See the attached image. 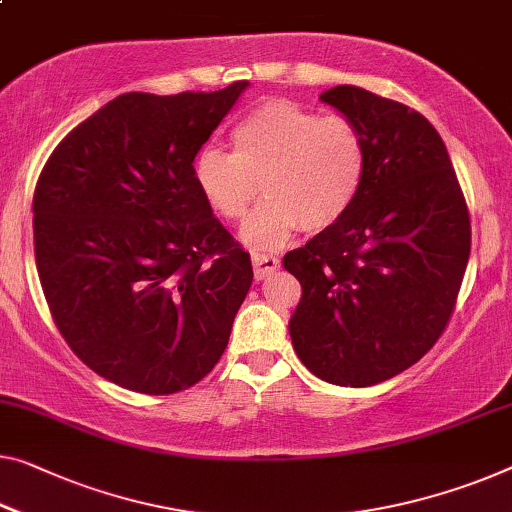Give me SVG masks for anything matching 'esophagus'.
Wrapping results in <instances>:
<instances>
[{
	"label": "esophagus",
	"instance_id": "obj_1",
	"mask_svg": "<svg viewBox=\"0 0 512 512\" xmlns=\"http://www.w3.org/2000/svg\"><path fill=\"white\" fill-rule=\"evenodd\" d=\"M280 266V259L273 257V255H259L255 253L253 255V269H255V278L257 280H264L269 278L271 273H276Z\"/></svg>",
	"mask_w": 512,
	"mask_h": 512
}]
</instances>
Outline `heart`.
I'll list each match as a JSON object with an SVG mask.
<instances>
[{"instance_id": "1", "label": "heart", "mask_w": 512, "mask_h": 512, "mask_svg": "<svg viewBox=\"0 0 512 512\" xmlns=\"http://www.w3.org/2000/svg\"><path fill=\"white\" fill-rule=\"evenodd\" d=\"M234 154L204 147L195 156V186L211 211L246 216L262 183L266 202L241 225L255 253H273L303 230L340 223L365 177V144L352 121L294 101H266L234 128Z\"/></svg>"}]
</instances>
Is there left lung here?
I'll list each match as a JSON object with an SVG mask.
<instances>
[{
  "label": "left lung",
  "mask_w": 512,
  "mask_h": 512,
  "mask_svg": "<svg viewBox=\"0 0 512 512\" xmlns=\"http://www.w3.org/2000/svg\"><path fill=\"white\" fill-rule=\"evenodd\" d=\"M319 101L358 128L365 177L340 223L282 259L303 289L289 335L312 375L375 386L421 361L444 333L469 262V211L423 114L354 85Z\"/></svg>",
  "instance_id": "1"
}]
</instances>
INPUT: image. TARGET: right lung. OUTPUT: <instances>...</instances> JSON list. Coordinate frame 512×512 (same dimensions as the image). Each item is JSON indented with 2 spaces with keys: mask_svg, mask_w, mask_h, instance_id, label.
Returning a JSON list of instances; mask_svg holds the SVG:
<instances>
[{
  "mask_svg": "<svg viewBox=\"0 0 512 512\" xmlns=\"http://www.w3.org/2000/svg\"><path fill=\"white\" fill-rule=\"evenodd\" d=\"M128 91L57 144L34 193V253L68 347L121 388L170 395L213 370L246 299L250 255L193 163L239 96Z\"/></svg>",
  "mask_w": 512,
  "mask_h": 512,
  "instance_id": "1",
  "label": "right lung"
}]
</instances>
